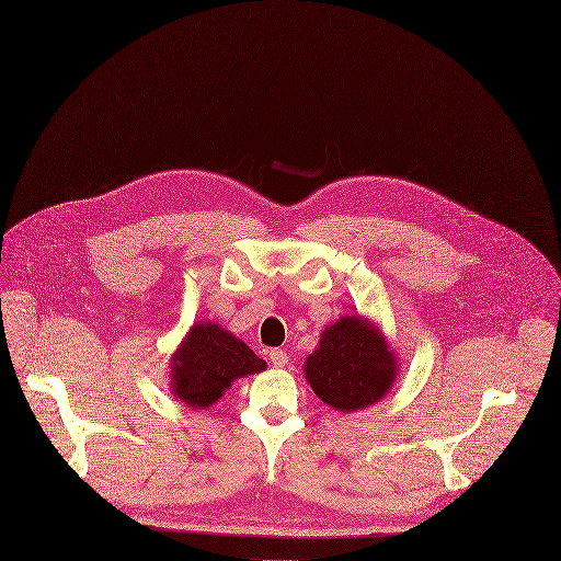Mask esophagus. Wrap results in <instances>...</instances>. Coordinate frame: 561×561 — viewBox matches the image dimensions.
<instances>
[{
  "mask_svg": "<svg viewBox=\"0 0 561 561\" xmlns=\"http://www.w3.org/2000/svg\"><path fill=\"white\" fill-rule=\"evenodd\" d=\"M271 360H273V365L275 367H284V365H288V354H286V350H271Z\"/></svg>",
  "mask_w": 561,
  "mask_h": 561,
  "instance_id": "1",
  "label": "esophagus"
}]
</instances>
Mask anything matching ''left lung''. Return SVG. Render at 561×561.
<instances>
[{"mask_svg":"<svg viewBox=\"0 0 561 561\" xmlns=\"http://www.w3.org/2000/svg\"><path fill=\"white\" fill-rule=\"evenodd\" d=\"M399 360L383 332L358 314L325 325L319 347L306 358L312 392L343 414L381 401L397 381Z\"/></svg>","mask_w":561,"mask_h":561,"instance_id":"left-lung-1","label":"left lung"}]
</instances>
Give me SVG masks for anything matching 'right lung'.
<instances>
[{"label":"right lung","instance_id":"obj_1","mask_svg":"<svg viewBox=\"0 0 561 561\" xmlns=\"http://www.w3.org/2000/svg\"><path fill=\"white\" fill-rule=\"evenodd\" d=\"M266 369L244 341L214 321L196 323L171 356V392L190 408H209L240 377Z\"/></svg>","mask_w":561,"mask_h":561}]
</instances>
